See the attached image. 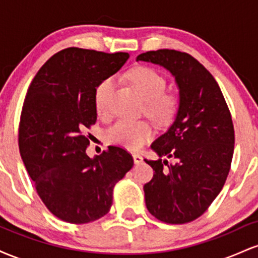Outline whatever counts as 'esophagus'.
I'll list each match as a JSON object with an SVG mask.
<instances>
[{"mask_svg":"<svg viewBox=\"0 0 258 258\" xmlns=\"http://www.w3.org/2000/svg\"><path fill=\"white\" fill-rule=\"evenodd\" d=\"M133 161H135L136 165H138V164H141L142 161H143V158H142V156L139 155V154L135 153V154H133Z\"/></svg>","mask_w":258,"mask_h":258,"instance_id":"obj_1","label":"esophagus"}]
</instances>
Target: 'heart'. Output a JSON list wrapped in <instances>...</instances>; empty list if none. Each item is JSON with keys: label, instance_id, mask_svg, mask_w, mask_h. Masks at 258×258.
<instances>
[{"label": "heart", "instance_id": "1", "mask_svg": "<svg viewBox=\"0 0 258 258\" xmlns=\"http://www.w3.org/2000/svg\"><path fill=\"white\" fill-rule=\"evenodd\" d=\"M127 79L144 100V112L158 123H166L172 120L179 106V97L176 92L165 91L166 80L149 67H137L127 74ZM115 88V80L111 76L99 82L94 91V104L98 115L105 116ZM153 130L147 121L117 120L106 131L109 142L117 146L138 149L152 137Z\"/></svg>", "mask_w": 258, "mask_h": 258}]
</instances>
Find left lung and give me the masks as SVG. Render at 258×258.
I'll list each match as a JSON object with an SVG mask.
<instances>
[{
  "label": "left lung",
  "mask_w": 258,
  "mask_h": 258,
  "mask_svg": "<svg viewBox=\"0 0 258 258\" xmlns=\"http://www.w3.org/2000/svg\"><path fill=\"white\" fill-rule=\"evenodd\" d=\"M139 60L168 70L179 90L173 123L152 144L159 159H144L155 171L143 188L147 209L165 223H188L209 209L226 183L234 152L232 115L214 76L188 53L159 49L142 53ZM162 156L177 162L168 165Z\"/></svg>",
  "instance_id": "8db88e82"
}]
</instances>
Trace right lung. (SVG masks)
Here are the masks:
<instances>
[{
    "instance_id": "obj_1",
    "label": "right lung",
    "mask_w": 258,
    "mask_h": 258,
    "mask_svg": "<svg viewBox=\"0 0 258 258\" xmlns=\"http://www.w3.org/2000/svg\"><path fill=\"white\" fill-rule=\"evenodd\" d=\"M128 57L65 48L41 67L26 93L20 156L44 205L68 223H90L108 214L115 184L133 166L131 154L115 146L90 158L85 133L97 121L96 87Z\"/></svg>"
}]
</instances>
